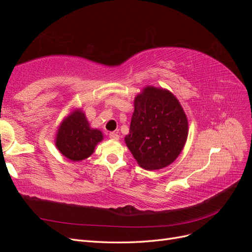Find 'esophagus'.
<instances>
[{
  "instance_id": "1",
  "label": "esophagus",
  "mask_w": 252,
  "mask_h": 252,
  "mask_svg": "<svg viewBox=\"0 0 252 252\" xmlns=\"http://www.w3.org/2000/svg\"><path fill=\"white\" fill-rule=\"evenodd\" d=\"M109 138L112 139V140H119L120 136H119V134L116 133V132H110V133H109Z\"/></svg>"
}]
</instances>
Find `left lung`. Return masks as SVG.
I'll list each match as a JSON object with an SVG mask.
<instances>
[{"label":"left lung","mask_w":252,"mask_h":252,"mask_svg":"<svg viewBox=\"0 0 252 252\" xmlns=\"http://www.w3.org/2000/svg\"><path fill=\"white\" fill-rule=\"evenodd\" d=\"M187 134L186 114L169 91L148 86L135 97L125 142L142 168L156 170L171 164L184 147Z\"/></svg>","instance_id":"8db88e82"}]
</instances>
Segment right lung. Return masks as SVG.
<instances>
[{"label": "right lung", "mask_w": 252, "mask_h": 252, "mask_svg": "<svg viewBox=\"0 0 252 252\" xmlns=\"http://www.w3.org/2000/svg\"><path fill=\"white\" fill-rule=\"evenodd\" d=\"M102 140V132L91 129L85 114L77 110L60 126L56 145L63 156L78 162L93 155L95 145Z\"/></svg>", "instance_id": "obj_1"}]
</instances>
